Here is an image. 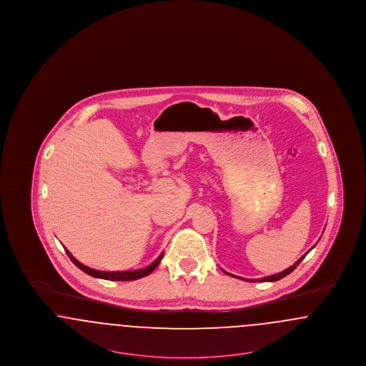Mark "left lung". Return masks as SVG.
Returning <instances> with one entry per match:
<instances>
[{
	"label": "left lung",
	"instance_id": "8db88e82",
	"mask_svg": "<svg viewBox=\"0 0 366 366\" xmlns=\"http://www.w3.org/2000/svg\"><path fill=\"white\" fill-rule=\"evenodd\" d=\"M309 254V251L302 257V258H299V261H296L291 267H288V269H285L284 272H281V273H279V274H273V276H267V277H263V279H258V280H247V279H242V277H237V279H242L245 280V281H249V282H254V281H279V280L284 279L285 276H288L290 273H292L294 270L296 269V266L300 263V262L303 261L305 259V257ZM227 273V272H225ZM227 274H229V273H227ZM229 276H233V274H229ZM233 277H236V276H233Z\"/></svg>",
	"mask_w": 366,
	"mask_h": 366
}]
</instances>
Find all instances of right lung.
<instances>
[{
	"mask_svg": "<svg viewBox=\"0 0 366 366\" xmlns=\"http://www.w3.org/2000/svg\"><path fill=\"white\" fill-rule=\"evenodd\" d=\"M66 252H67V255L70 257L72 263H74L75 266H78L82 272H85L89 276L97 277V279L111 280V281H132V280L142 279V277L151 274V273L157 269V264L160 263L162 258H163V254H162L154 263H151L149 266H147V267H144V269H139V270H127V272H102V270L90 269V267H87L85 264H82L81 262L76 261V259L71 255V252L69 249H66Z\"/></svg>",
	"mask_w": 366,
	"mask_h": 366,
	"instance_id": "add662e5",
	"label": "right lung"
}]
</instances>
